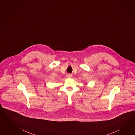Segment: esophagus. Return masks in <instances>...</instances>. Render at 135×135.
Here are the masks:
<instances>
[{
  "mask_svg": "<svg viewBox=\"0 0 135 135\" xmlns=\"http://www.w3.org/2000/svg\"><path fill=\"white\" fill-rule=\"evenodd\" d=\"M66 77L68 78H71L72 77V74H68L67 75H66Z\"/></svg>",
  "mask_w": 135,
  "mask_h": 135,
  "instance_id": "1",
  "label": "esophagus"
}]
</instances>
